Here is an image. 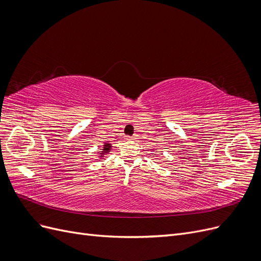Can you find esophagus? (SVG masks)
I'll use <instances>...</instances> for the list:
<instances>
[{
  "instance_id": "34e87169",
  "label": "esophagus",
  "mask_w": 261,
  "mask_h": 261,
  "mask_svg": "<svg viewBox=\"0 0 261 261\" xmlns=\"http://www.w3.org/2000/svg\"><path fill=\"white\" fill-rule=\"evenodd\" d=\"M134 138H136L135 136H127V139H134Z\"/></svg>"
}]
</instances>
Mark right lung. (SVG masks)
I'll return each mask as SVG.
<instances>
[{
	"label": "right lung",
	"mask_w": 261,
	"mask_h": 261,
	"mask_svg": "<svg viewBox=\"0 0 261 261\" xmlns=\"http://www.w3.org/2000/svg\"><path fill=\"white\" fill-rule=\"evenodd\" d=\"M103 146H105V148H103V152H108V151H110V148H111V145H110V144H105Z\"/></svg>",
	"instance_id": "add662e5"
}]
</instances>
